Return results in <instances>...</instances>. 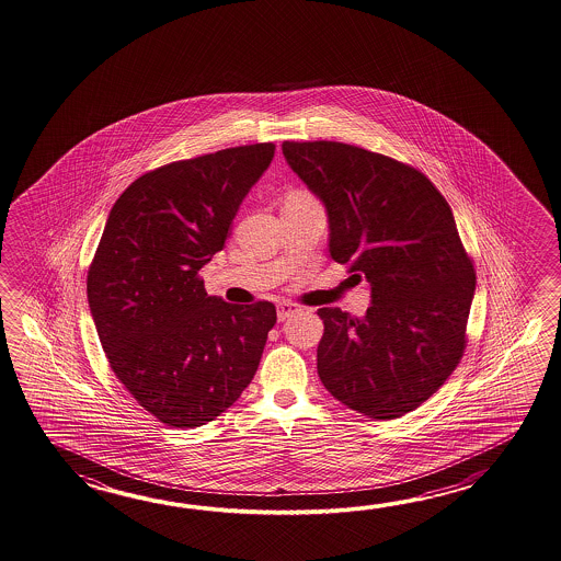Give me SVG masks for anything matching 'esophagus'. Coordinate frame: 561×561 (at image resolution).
Returning <instances> with one entry per match:
<instances>
[{"label": "esophagus", "instance_id": "obj_1", "mask_svg": "<svg viewBox=\"0 0 561 561\" xmlns=\"http://www.w3.org/2000/svg\"><path fill=\"white\" fill-rule=\"evenodd\" d=\"M298 307L295 305H290V302H280L278 307H276V317H278V321H286V319H290L293 314H297Z\"/></svg>", "mask_w": 561, "mask_h": 561}]
</instances>
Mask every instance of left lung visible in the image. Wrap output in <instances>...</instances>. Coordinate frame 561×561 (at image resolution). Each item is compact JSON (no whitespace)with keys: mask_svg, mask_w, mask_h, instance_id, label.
<instances>
[{"mask_svg":"<svg viewBox=\"0 0 561 561\" xmlns=\"http://www.w3.org/2000/svg\"><path fill=\"white\" fill-rule=\"evenodd\" d=\"M283 154L324 204L333 261L369 283L365 317L319 309L322 385L367 417H401L466 348L476 273L451 206L415 168L351 144L283 142Z\"/></svg>","mask_w":561,"mask_h":561,"instance_id":"obj_1","label":"left lung"}]
</instances>
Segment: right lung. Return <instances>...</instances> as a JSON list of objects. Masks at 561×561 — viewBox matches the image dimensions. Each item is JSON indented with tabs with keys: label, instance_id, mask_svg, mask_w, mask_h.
Listing matches in <instances>:
<instances>
[{
	"label": "right lung",
	"instance_id": "obj_1",
	"mask_svg": "<svg viewBox=\"0 0 561 561\" xmlns=\"http://www.w3.org/2000/svg\"><path fill=\"white\" fill-rule=\"evenodd\" d=\"M273 156L275 144H252L156 168L107 216L88 271L95 331L119 382L170 427L225 413L275 327L273 302L230 305L198 278Z\"/></svg>",
	"mask_w": 561,
	"mask_h": 561
}]
</instances>
